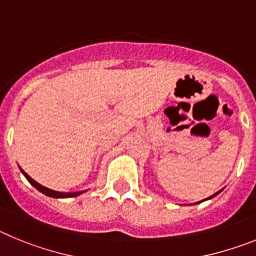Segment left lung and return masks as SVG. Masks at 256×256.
Wrapping results in <instances>:
<instances>
[{
	"label": "left lung",
	"mask_w": 256,
	"mask_h": 256,
	"mask_svg": "<svg viewBox=\"0 0 256 256\" xmlns=\"http://www.w3.org/2000/svg\"><path fill=\"white\" fill-rule=\"evenodd\" d=\"M219 193H220V190H219V192H216V193H215V194L210 196V197H208V198H206V200H210V198H212V197H215V196H216V194H219Z\"/></svg>",
	"instance_id": "8db88e82"
}]
</instances>
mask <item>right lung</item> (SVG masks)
<instances>
[{"label": "right lung", "mask_w": 256, "mask_h": 256, "mask_svg": "<svg viewBox=\"0 0 256 256\" xmlns=\"http://www.w3.org/2000/svg\"><path fill=\"white\" fill-rule=\"evenodd\" d=\"M20 171H22V172H23L24 176L26 178V180L30 182V183L32 184L33 186H34L36 190H38L40 192H42V193H44V194L48 196V197H54V198H68V197H77V196H80V194H81V193L85 192V190H84V192H70V193H64V192H56V190H48V188H46V186H41V184H38V183H37V182H36V180H33L32 178H30V175L26 174V171H23V170H22V168H20Z\"/></svg>", "instance_id": "add662e5"}]
</instances>
